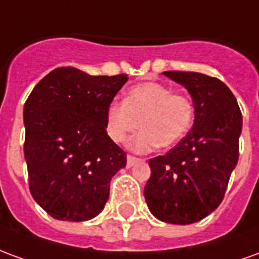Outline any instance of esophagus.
I'll use <instances>...</instances> for the list:
<instances>
[{"label": "esophagus", "instance_id": "1", "mask_svg": "<svg viewBox=\"0 0 259 259\" xmlns=\"http://www.w3.org/2000/svg\"><path fill=\"white\" fill-rule=\"evenodd\" d=\"M140 159L139 158L133 157V155H127V162H126V165H127V168H130V166H133L136 162H139Z\"/></svg>", "mask_w": 259, "mask_h": 259}]
</instances>
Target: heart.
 <instances>
[{
  "label": "heart",
  "instance_id": "1",
  "mask_svg": "<svg viewBox=\"0 0 259 259\" xmlns=\"http://www.w3.org/2000/svg\"><path fill=\"white\" fill-rule=\"evenodd\" d=\"M194 120V104L161 83H141L130 87L124 101H113L107 108L105 130L115 143H127L132 151L148 152L159 146L168 148L182 140Z\"/></svg>",
  "mask_w": 259,
  "mask_h": 259
}]
</instances>
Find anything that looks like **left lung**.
<instances>
[{
	"label": "left lung",
	"instance_id": "8db88e82",
	"mask_svg": "<svg viewBox=\"0 0 259 259\" xmlns=\"http://www.w3.org/2000/svg\"><path fill=\"white\" fill-rule=\"evenodd\" d=\"M185 85L194 102L191 130L165 155L148 159L144 187L150 211L174 225L198 222L222 202L239 161L243 116L233 93L217 77L197 72H163Z\"/></svg>",
	"mask_w": 259,
	"mask_h": 259
}]
</instances>
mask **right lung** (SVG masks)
I'll list each match as a JSON object with an SVG mask.
<instances>
[{
  "mask_svg": "<svg viewBox=\"0 0 259 259\" xmlns=\"http://www.w3.org/2000/svg\"><path fill=\"white\" fill-rule=\"evenodd\" d=\"M127 74L90 76L57 68L26 100L25 159L29 189L38 205L59 221L97 217L109 182L126 166V152L105 130V113Z\"/></svg>",
  "mask_w": 259,
  "mask_h": 259,
  "instance_id": "right-lung-1",
  "label": "right lung"
}]
</instances>
